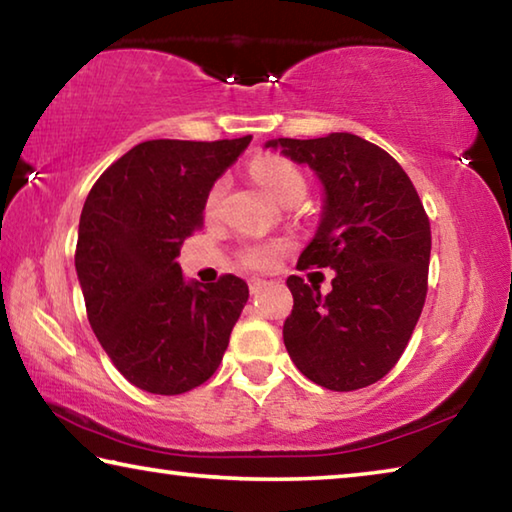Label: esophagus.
<instances>
[{
  "label": "esophagus",
  "mask_w": 512,
  "mask_h": 512,
  "mask_svg": "<svg viewBox=\"0 0 512 512\" xmlns=\"http://www.w3.org/2000/svg\"><path fill=\"white\" fill-rule=\"evenodd\" d=\"M248 284H250V293H259L266 282L262 280V277H250Z\"/></svg>",
  "instance_id": "esophagus-1"
}]
</instances>
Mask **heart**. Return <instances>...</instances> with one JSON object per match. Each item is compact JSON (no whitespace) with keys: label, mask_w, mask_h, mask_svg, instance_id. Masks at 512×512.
I'll return each instance as SVG.
<instances>
[{"label":"heart","mask_w":512,"mask_h":512,"mask_svg":"<svg viewBox=\"0 0 512 512\" xmlns=\"http://www.w3.org/2000/svg\"><path fill=\"white\" fill-rule=\"evenodd\" d=\"M253 173L257 178V183L262 185L268 196L275 198L277 203H287L291 198H302L305 196V176L298 171L296 164H291L289 160H282V158H262L253 164ZM225 192V183H216L210 194H207V212H214L216 207H219L221 198ZM280 244H275V241H266V244H255L246 248V262L255 268H266L273 264L275 255L280 253Z\"/></svg>","instance_id":"obj_1"}]
</instances>
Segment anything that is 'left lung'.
<instances>
[{"instance_id":"8db88e82","label":"left lung","mask_w":512,"mask_h":512,"mask_svg":"<svg viewBox=\"0 0 512 512\" xmlns=\"http://www.w3.org/2000/svg\"><path fill=\"white\" fill-rule=\"evenodd\" d=\"M264 149L314 171L323 207L298 268L336 273L327 296L298 275L287 280L289 357L329 391L375 384L402 357L427 298L431 228L420 196L400 164L359 135L277 137Z\"/></svg>"}]
</instances>
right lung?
Wrapping results in <instances>:
<instances>
[{"mask_svg": "<svg viewBox=\"0 0 512 512\" xmlns=\"http://www.w3.org/2000/svg\"><path fill=\"white\" fill-rule=\"evenodd\" d=\"M250 140L142 142L85 198L74 264L88 320L115 368L146 393L180 395L210 379L248 302L241 277L185 280L176 257Z\"/></svg>", "mask_w": 512, "mask_h": 512, "instance_id": "1", "label": "right lung"}]
</instances>
